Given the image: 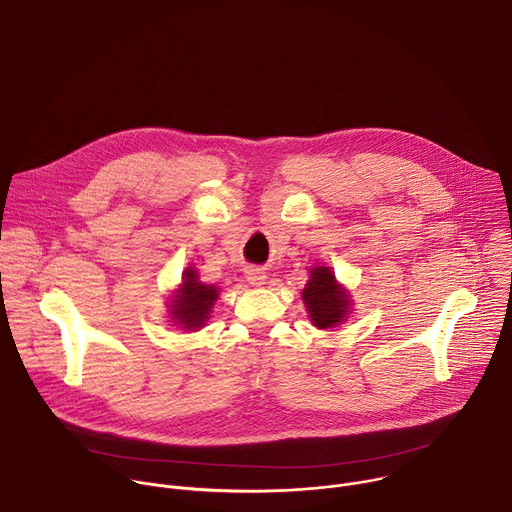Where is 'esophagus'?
I'll list each match as a JSON object with an SVG mask.
<instances>
[{
  "instance_id": "34e87169",
  "label": "esophagus",
  "mask_w": 512,
  "mask_h": 512,
  "mask_svg": "<svg viewBox=\"0 0 512 512\" xmlns=\"http://www.w3.org/2000/svg\"><path fill=\"white\" fill-rule=\"evenodd\" d=\"M245 275H247V281H249L253 287H261V285L265 283V279H267L265 271H263V269H257V267L247 269V271H245Z\"/></svg>"
}]
</instances>
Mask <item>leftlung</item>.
<instances>
[{
  "label": "left lung",
  "mask_w": 512,
  "mask_h": 512,
  "mask_svg": "<svg viewBox=\"0 0 512 512\" xmlns=\"http://www.w3.org/2000/svg\"><path fill=\"white\" fill-rule=\"evenodd\" d=\"M302 298L316 328H334L342 324L350 314V296L336 281L330 267H312Z\"/></svg>",
  "instance_id": "obj_1"
}]
</instances>
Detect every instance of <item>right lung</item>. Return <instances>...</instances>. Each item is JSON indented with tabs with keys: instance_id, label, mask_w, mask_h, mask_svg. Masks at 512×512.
Listing matches in <instances>:
<instances>
[{
	"instance_id": "add662e5",
	"label": "right lung",
	"mask_w": 512,
	"mask_h": 512,
	"mask_svg": "<svg viewBox=\"0 0 512 512\" xmlns=\"http://www.w3.org/2000/svg\"><path fill=\"white\" fill-rule=\"evenodd\" d=\"M218 300V287L202 283L192 267H186L182 273V283L174 291L170 304V318L176 326L184 330L202 328L208 320V314Z\"/></svg>"
}]
</instances>
